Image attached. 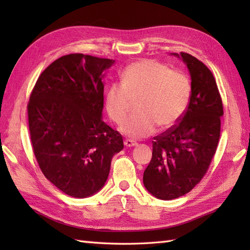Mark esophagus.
<instances>
[{
	"label": "esophagus",
	"mask_w": 250,
	"mask_h": 250,
	"mask_svg": "<svg viewBox=\"0 0 250 250\" xmlns=\"http://www.w3.org/2000/svg\"><path fill=\"white\" fill-rule=\"evenodd\" d=\"M125 146H126V147H134V146H136V143L134 141L126 139V140H125Z\"/></svg>",
	"instance_id": "obj_1"
}]
</instances>
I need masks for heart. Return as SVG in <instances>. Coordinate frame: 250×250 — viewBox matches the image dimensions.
<instances>
[{
  "mask_svg": "<svg viewBox=\"0 0 250 250\" xmlns=\"http://www.w3.org/2000/svg\"><path fill=\"white\" fill-rule=\"evenodd\" d=\"M191 82L182 71L164 63L143 59L131 63L121 74L120 83L106 89L105 108L109 118L121 124L129 113L132 101L137 100V114L120 126L132 139H143L157 130L172 128L183 118L191 100Z\"/></svg>",
  "mask_w": 250,
  "mask_h": 250,
  "instance_id": "obj_1",
  "label": "heart"
}]
</instances>
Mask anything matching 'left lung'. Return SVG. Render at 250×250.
I'll return each mask as SVG.
<instances>
[{
	"instance_id": "8db88e82",
	"label": "left lung",
	"mask_w": 250,
	"mask_h": 250,
	"mask_svg": "<svg viewBox=\"0 0 250 250\" xmlns=\"http://www.w3.org/2000/svg\"><path fill=\"white\" fill-rule=\"evenodd\" d=\"M180 57L191 75L190 103L176 125L153 137L152 158L143 176L146 189L161 200L188 193L205 176L218 146L224 115L213 73L187 52Z\"/></svg>"
}]
</instances>
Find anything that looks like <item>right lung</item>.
Segmentation results:
<instances>
[{
  "label": "right lung",
  "instance_id": "right-lung-1",
  "mask_svg": "<svg viewBox=\"0 0 250 250\" xmlns=\"http://www.w3.org/2000/svg\"><path fill=\"white\" fill-rule=\"evenodd\" d=\"M114 60L70 54L41 74L30 94L28 119L34 156L45 177L74 198L103 187L124 140L102 120L103 71Z\"/></svg>",
  "mask_w": 250,
  "mask_h": 250
}]
</instances>
